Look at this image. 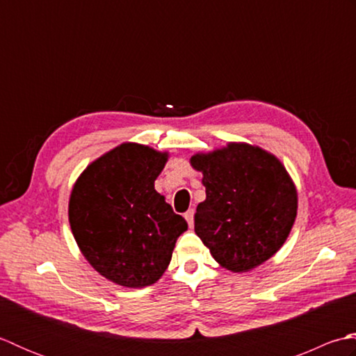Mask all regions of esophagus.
Masks as SVG:
<instances>
[{
    "mask_svg": "<svg viewBox=\"0 0 356 356\" xmlns=\"http://www.w3.org/2000/svg\"><path fill=\"white\" fill-rule=\"evenodd\" d=\"M185 218H186L188 225H190L193 228V225H194V209H188L185 213Z\"/></svg>",
    "mask_w": 356,
    "mask_h": 356,
    "instance_id": "obj_1",
    "label": "esophagus"
}]
</instances>
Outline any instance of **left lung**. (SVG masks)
Returning a JSON list of instances; mask_svg holds the SVG:
<instances>
[{
    "mask_svg": "<svg viewBox=\"0 0 356 356\" xmlns=\"http://www.w3.org/2000/svg\"><path fill=\"white\" fill-rule=\"evenodd\" d=\"M191 165L202 171L207 200L194 231L211 255L232 272H246L283 246L297 216V190L282 162L259 147L229 143Z\"/></svg>",
    "mask_w": 356,
    "mask_h": 356,
    "instance_id": "left-lung-1",
    "label": "left lung"
}]
</instances>
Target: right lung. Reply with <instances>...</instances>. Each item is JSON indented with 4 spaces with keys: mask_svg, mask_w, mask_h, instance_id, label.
<instances>
[{
    "mask_svg": "<svg viewBox=\"0 0 356 356\" xmlns=\"http://www.w3.org/2000/svg\"><path fill=\"white\" fill-rule=\"evenodd\" d=\"M165 162L166 153L122 143L88 165L72 191L74 240L88 263L120 286L156 283L188 228L154 190Z\"/></svg>",
    "mask_w": 356,
    "mask_h": 356,
    "instance_id": "add662e5",
    "label": "right lung"
}]
</instances>
